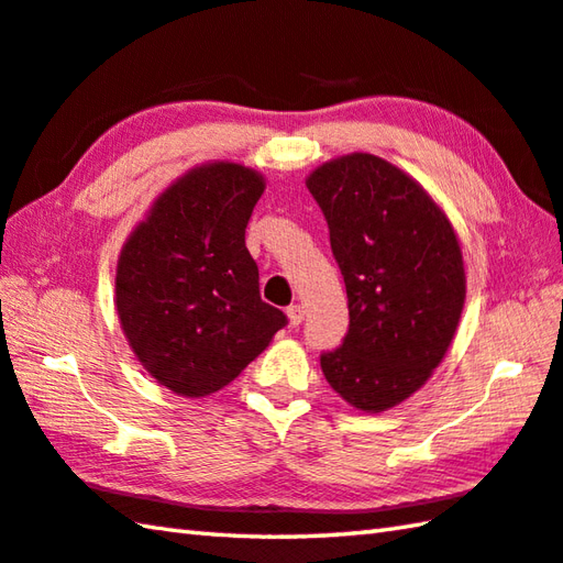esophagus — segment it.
<instances>
[{
    "label": "esophagus",
    "mask_w": 563,
    "mask_h": 563,
    "mask_svg": "<svg viewBox=\"0 0 563 563\" xmlns=\"http://www.w3.org/2000/svg\"><path fill=\"white\" fill-rule=\"evenodd\" d=\"M288 320H290V324H292V327L302 324V320H305V310H302V305H290V308H288Z\"/></svg>",
    "instance_id": "esophagus-1"
}]
</instances>
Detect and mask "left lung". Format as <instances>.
<instances>
[{
    "label": "left lung",
    "mask_w": 563,
    "mask_h": 563,
    "mask_svg": "<svg viewBox=\"0 0 563 563\" xmlns=\"http://www.w3.org/2000/svg\"><path fill=\"white\" fill-rule=\"evenodd\" d=\"M330 229L350 330L320 354L346 404L379 413L418 391L448 352L465 302L455 231L428 191L386 159L354 152L308 177Z\"/></svg>",
    "instance_id": "8db88e82"
}]
</instances>
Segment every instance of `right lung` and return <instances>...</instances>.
<instances>
[{
  "mask_svg": "<svg viewBox=\"0 0 563 563\" xmlns=\"http://www.w3.org/2000/svg\"><path fill=\"white\" fill-rule=\"evenodd\" d=\"M265 181L233 162L159 194L120 251L115 308L142 366L187 398L231 384L288 324L261 300L246 227Z\"/></svg>",
  "mask_w": 563,
  "mask_h": 563,
  "instance_id": "right-lung-1",
  "label": "right lung"
}]
</instances>
